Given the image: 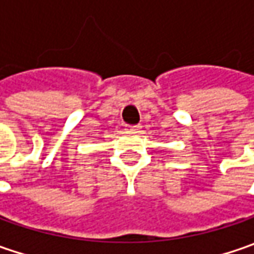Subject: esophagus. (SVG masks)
I'll use <instances>...</instances> for the list:
<instances>
[{"mask_svg":"<svg viewBox=\"0 0 254 254\" xmlns=\"http://www.w3.org/2000/svg\"><path fill=\"white\" fill-rule=\"evenodd\" d=\"M140 128H141V126H127V127H126V131L135 134V132L140 131Z\"/></svg>","mask_w":254,"mask_h":254,"instance_id":"obj_1","label":"esophagus"}]
</instances>
